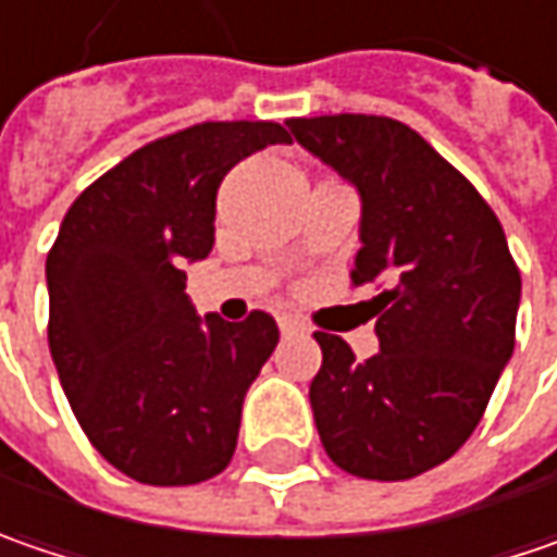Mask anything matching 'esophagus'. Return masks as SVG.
<instances>
[{"label":"esophagus","mask_w":557,"mask_h":557,"mask_svg":"<svg viewBox=\"0 0 557 557\" xmlns=\"http://www.w3.org/2000/svg\"><path fill=\"white\" fill-rule=\"evenodd\" d=\"M280 331H283V337H289V334H306V324H302L299 318H280Z\"/></svg>","instance_id":"34e87169"}]
</instances>
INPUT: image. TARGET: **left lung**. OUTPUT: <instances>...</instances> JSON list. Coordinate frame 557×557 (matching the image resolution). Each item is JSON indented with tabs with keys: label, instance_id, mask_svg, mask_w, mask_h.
I'll list each match as a JSON object with an SVG mask.
<instances>
[{
	"label": "left lung",
	"instance_id": "1",
	"mask_svg": "<svg viewBox=\"0 0 557 557\" xmlns=\"http://www.w3.org/2000/svg\"><path fill=\"white\" fill-rule=\"evenodd\" d=\"M286 125L359 188L352 286L377 289L366 302L381 344L372 359L314 334L318 435L349 475L412 479L454 457L488 407L513 352L517 261L473 182L404 122L341 113Z\"/></svg>",
	"mask_w": 557,
	"mask_h": 557
}]
</instances>
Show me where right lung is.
<instances>
[{"instance_id": "add662e5", "label": "right lung", "mask_w": 557, "mask_h": 557, "mask_svg": "<svg viewBox=\"0 0 557 557\" xmlns=\"http://www.w3.org/2000/svg\"><path fill=\"white\" fill-rule=\"evenodd\" d=\"M277 122H198L90 182L47 255L50 352L87 442L145 485H195L233 460L243 400L277 321L198 318L185 261L213 246L216 188Z\"/></svg>"}]
</instances>
